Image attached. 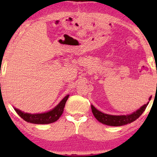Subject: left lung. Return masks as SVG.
Here are the masks:
<instances>
[{
	"instance_id": "1",
	"label": "left lung",
	"mask_w": 157,
	"mask_h": 157,
	"mask_svg": "<svg viewBox=\"0 0 157 157\" xmlns=\"http://www.w3.org/2000/svg\"><path fill=\"white\" fill-rule=\"evenodd\" d=\"M151 96H150L149 100H151ZM149 104V102L144 105L140 109L132 113V114L128 115H122V116H113L109 115L106 113H102L101 111H98L94 107L93 105H91V111L92 113L96 119L101 123L106 124L108 126H119L126 125L127 124H130L132 122L136 120L142 114V113L145 111L146 108Z\"/></svg>"
}]
</instances>
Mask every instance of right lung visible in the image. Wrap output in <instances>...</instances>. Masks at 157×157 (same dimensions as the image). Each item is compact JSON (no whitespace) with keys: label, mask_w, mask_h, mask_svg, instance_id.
<instances>
[{"label":"right lung","mask_w":157,"mask_h":157,"mask_svg":"<svg viewBox=\"0 0 157 157\" xmlns=\"http://www.w3.org/2000/svg\"><path fill=\"white\" fill-rule=\"evenodd\" d=\"M68 96L69 95L66 96L55 108L46 113L31 114V113L23 112L16 108H14V109L23 120L29 123L36 124H48L53 123L56 121L63 113L64 106L66 105V101L68 100Z\"/></svg>","instance_id":"add662e5"}]
</instances>
